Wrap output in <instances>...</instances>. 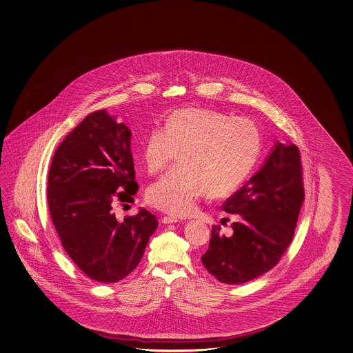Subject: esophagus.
I'll return each mask as SVG.
<instances>
[{
	"label": "esophagus",
	"instance_id": "1",
	"mask_svg": "<svg viewBox=\"0 0 353 353\" xmlns=\"http://www.w3.org/2000/svg\"><path fill=\"white\" fill-rule=\"evenodd\" d=\"M177 222H180V219L176 216H163L162 218V223L164 224L177 223Z\"/></svg>",
	"mask_w": 353,
	"mask_h": 353
}]
</instances>
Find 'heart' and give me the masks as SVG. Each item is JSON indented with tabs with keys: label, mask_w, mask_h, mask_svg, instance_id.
Masks as SVG:
<instances>
[{
	"label": "heart",
	"mask_w": 353,
	"mask_h": 353,
	"mask_svg": "<svg viewBox=\"0 0 353 353\" xmlns=\"http://www.w3.org/2000/svg\"><path fill=\"white\" fill-rule=\"evenodd\" d=\"M180 152L177 168L155 181L148 201L165 213L186 216L205 192L222 198L248 177L260 152L258 126L245 117L200 108L173 112L165 130H150L141 149L146 171L164 170Z\"/></svg>",
	"instance_id": "obj_1"
}]
</instances>
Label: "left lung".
<instances>
[{"instance_id":"left-lung-1","label":"left lung","mask_w":353,"mask_h":353,"mask_svg":"<svg viewBox=\"0 0 353 353\" xmlns=\"http://www.w3.org/2000/svg\"><path fill=\"white\" fill-rule=\"evenodd\" d=\"M305 191L301 158L292 143L275 141L263 165L224 203V212L240 215L233 233L213 227L201 261L227 284L250 282L276 265L292 242Z\"/></svg>"}]
</instances>
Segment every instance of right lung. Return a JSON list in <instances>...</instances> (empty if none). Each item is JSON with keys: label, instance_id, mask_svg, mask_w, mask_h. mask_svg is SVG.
Returning <instances> with one entry per match:
<instances>
[{"label": "right lung", "instance_id": "add662e5", "mask_svg": "<svg viewBox=\"0 0 353 353\" xmlns=\"http://www.w3.org/2000/svg\"><path fill=\"white\" fill-rule=\"evenodd\" d=\"M137 191L129 128L105 110L88 114L53 155L47 199L63 249L97 282L129 275L158 228L144 208L116 218L113 203H132Z\"/></svg>", "mask_w": 353, "mask_h": 353}]
</instances>
